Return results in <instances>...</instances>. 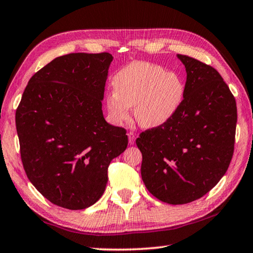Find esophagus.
Wrapping results in <instances>:
<instances>
[{"label": "esophagus", "instance_id": "34e87169", "mask_svg": "<svg viewBox=\"0 0 253 253\" xmlns=\"http://www.w3.org/2000/svg\"><path fill=\"white\" fill-rule=\"evenodd\" d=\"M135 139H136V134L135 132H129V134H128V140H129V144L130 145H134V143H135Z\"/></svg>", "mask_w": 253, "mask_h": 253}]
</instances>
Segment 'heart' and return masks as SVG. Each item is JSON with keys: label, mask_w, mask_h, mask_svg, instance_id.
I'll use <instances>...</instances> for the list:
<instances>
[{"label": "heart", "mask_w": 253, "mask_h": 253, "mask_svg": "<svg viewBox=\"0 0 253 253\" xmlns=\"http://www.w3.org/2000/svg\"><path fill=\"white\" fill-rule=\"evenodd\" d=\"M113 89L106 97V109L117 126L129 119L130 107L139 126L165 125L176 114L184 96V84L176 74L148 62H134L119 70L113 78Z\"/></svg>", "instance_id": "1"}]
</instances>
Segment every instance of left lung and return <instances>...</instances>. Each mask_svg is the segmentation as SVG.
<instances>
[{
    "label": "left lung",
    "mask_w": 253,
    "mask_h": 253,
    "mask_svg": "<svg viewBox=\"0 0 253 253\" xmlns=\"http://www.w3.org/2000/svg\"><path fill=\"white\" fill-rule=\"evenodd\" d=\"M185 66L181 106L165 125L136 139L143 182L158 200L185 204L202 198L223 177L234 149L237 104L214 68L177 54Z\"/></svg>",
    "instance_id": "obj_1"
}]
</instances>
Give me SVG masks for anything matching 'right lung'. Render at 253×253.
<instances>
[{"instance_id":"1","label":"right lung","mask_w":253,"mask_h":253,"mask_svg":"<svg viewBox=\"0 0 253 253\" xmlns=\"http://www.w3.org/2000/svg\"><path fill=\"white\" fill-rule=\"evenodd\" d=\"M113 59L108 52L55 58L31 77L16 109L25 173L58 207L95 204L110 162L127 148L126 130L107 123L101 109Z\"/></svg>"}]
</instances>
